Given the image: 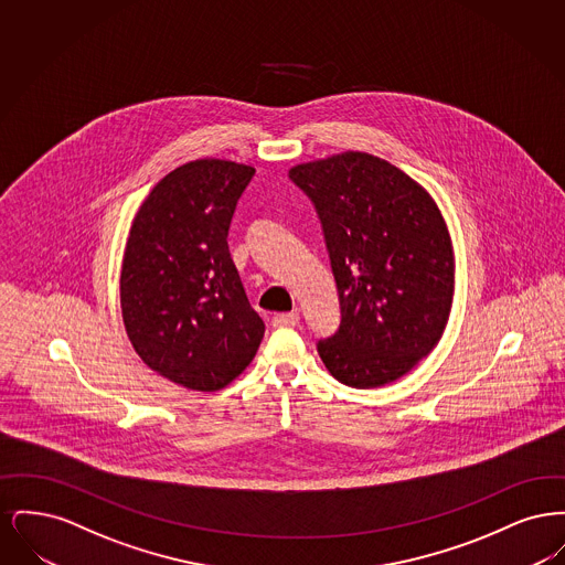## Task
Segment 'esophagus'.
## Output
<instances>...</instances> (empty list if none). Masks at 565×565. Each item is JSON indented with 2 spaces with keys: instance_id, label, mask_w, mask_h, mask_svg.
Returning a JSON list of instances; mask_svg holds the SVG:
<instances>
[{
  "instance_id": "obj_1",
  "label": "esophagus",
  "mask_w": 565,
  "mask_h": 565,
  "mask_svg": "<svg viewBox=\"0 0 565 565\" xmlns=\"http://www.w3.org/2000/svg\"><path fill=\"white\" fill-rule=\"evenodd\" d=\"M298 322H300L298 313H277L273 318V326L275 328H292V326H298Z\"/></svg>"
}]
</instances>
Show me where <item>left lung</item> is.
<instances>
[{
  "instance_id": "8db88e82",
  "label": "left lung",
  "mask_w": 565,
  "mask_h": 565,
  "mask_svg": "<svg viewBox=\"0 0 565 565\" xmlns=\"http://www.w3.org/2000/svg\"><path fill=\"white\" fill-rule=\"evenodd\" d=\"M316 205L341 323L318 343L337 381L369 390L406 375L449 320L454 245L428 190L392 162L343 152L290 169Z\"/></svg>"
}]
</instances>
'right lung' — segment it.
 Returning <instances> with one entry per match:
<instances>
[{
	"label": "right lung",
	"instance_id": "right-lung-1",
	"mask_svg": "<svg viewBox=\"0 0 565 565\" xmlns=\"http://www.w3.org/2000/svg\"><path fill=\"white\" fill-rule=\"evenodd\" d=\"M254 167L190 161L135 214L120 273L122 322L159 375L215 392L242 375L265 337L228 252V228Z\"/></svg>",
	"mask_w": 565,
	"mask_h": 565
}]
</instances>
